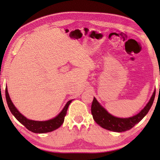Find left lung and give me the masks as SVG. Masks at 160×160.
<instances>
[{
	"instance_id": "8db88e82",
	"label": "left lung",
	"mask_w": 160,
	"mask_h": 160,
	"mask_svg": "<svg viewBox=\"0 0 160 160\" xmlns=\"http://www.w3.org/2000/svg\"><path fill=\"white\" fill-rule=\"evenodd\" d=\"M155 92L156 91L154 92L149 102L141 112L134 117L129 118H118L113 117L106 109L102 108L99 102L97 101V100L94 98L91 106V112L93 119L96 123L99 124L101 128L106 129L108 130L121 132L130 130L147 114L152 106L153 102H154Z\"/></svg>"
}]
</instances>
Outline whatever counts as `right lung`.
<instances>
[{
  "label": "right lung",
  "mask_w": 160,
  "mask_h": 160,
  "mask_svg": "<svg viewBox=\"0 0 160 160\" xmlns=\"http://www.w3.org/2000/svg\"><path fill=\"white\" fill-rule=\"evenodd\" d=\"M6 102H7L8 106L9 108V110L14 117L22 124L28 130L31 131L32 132L35 133H45V132H52L56 129L60 128L62 125L63 122H64L65 117L67 113L68 108L70 103H71L72 100H69L65 105L64 108L62 111L54 119L47 120V121L43 122H39V121H33V120H30L27 119V118L24 117L21 113L16 108V107L14 106L12 100L10 99L9 95L8 93L7 88H6Z\"/></svg>",
  "instance_id": "obj_1"
}]
</instances>
